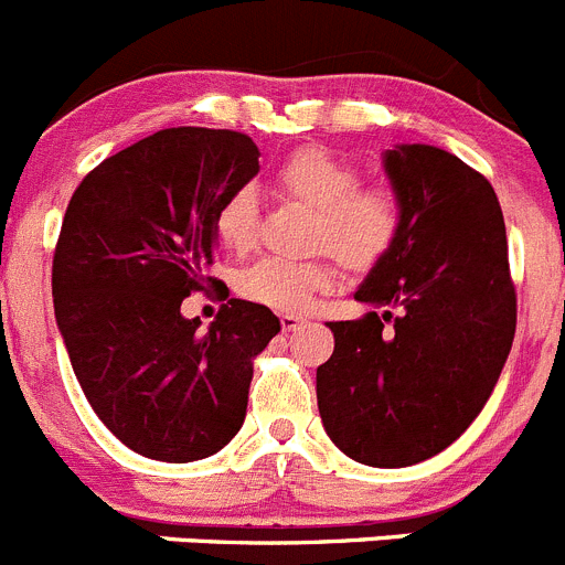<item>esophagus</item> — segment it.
I'll use <instances>...</instances> for the list:
<instances>
[{"instance_id":"esophagus-1","label":"esophagus","mask_w":565,"mask_h":565,"mask_svg":"<svg viewBox=\"0 0 565 565\" xmlns=\"http://www.w3.org/2000/svg\"><path fill=\"white\" fill-rule=\"evenodd\" d=\"M279 324H282V330L286 332H294V330H299V327L308 324V319L299 313H282L279 316Z\"/></svg>"}]
</instances>
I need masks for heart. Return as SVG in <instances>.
<instances>
[{
	"label": "heart",
	"instance_id": "b5f03b06",
	"mask_svg": "<svg viewBox=\"0 0 565 565\" xmlns=\"http://www.w3.org/2000/svg\"><path fill=\"white\" fill-rule=\"evenodd\" d=\"M279 193L316 211L313 244L330 249L343 266L372 268L394 246L402 227V199L388 185H360V174L349 160L324 147H302L288 154L274 171ZM213 230L224 249L249 252L257 241V199L249 188L230 193L213 218ZM332 263L263 257L244 268L238 291L271 310H305L313 297L330 288Z\"/></svg>",
	"mask_w": 565,
	"mask_h": 565
}]
</instances>
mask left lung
I'll return each mask as SVG.
<instances>
[{"mask_svg": "<svg viewBox=\"0 0 565 565\" xmlns=\"http://www.w3.org/2000/svg\"><path fill=\"white\" fill-rule=\"evenodd\" d=\"M383 163L402 199L399 235L354 291L372 310L327 324L335 349L316 396L343 455L402 469L480 416L513 347L515 288L502 207L480 171L427 143L388 149Z\"/></svg>", "mask_w": 565, "mask_h": 565, "instance_id": "obj_1", "label": "left lung"}]
</instances>
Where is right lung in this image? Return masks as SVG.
Here are the masks:
<instances>
[{"label": "right lung", "instance_id": "1", "mask_svg": "<svg viewBox=\"0 0 565 565\" xmlns=\"http://www.w3.org/2000/svg\"><path fill=\"white\" fill-rule=\"evenodd\" d=\"M235 130L171 127L102 160L74 191L52 260L55 319L96 416L163 463L216 455L241 429L252 360L279 332L266 305L180 313L216 260L213 218L260 171Z\"/></svg>", "mask_w": 565, "mask_h": 565}]
</instances>
